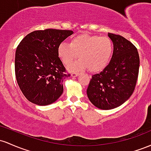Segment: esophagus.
I'll return each mask as SVG.
<instances>
[{"label":"esophagus","instance_id":"34e87169","mask_svg":"<svg viewBox=\"0 0 151 151\" xmlns=\"http://www.w3.org/2000/svg\"><path fill=\"white\" fill-rule=\"evenodd\" d=\"M80 76V73H73L72 74H71V76L72 77H77V76Z\"/></svg>","mask_w":151,"mask_h":151}]
</instances>
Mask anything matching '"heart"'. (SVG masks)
I'll return each instance as SVG.
<instances>
[{
	"mask_svg": "<svg viewBox=\"0 0 151 151\" xmlns=\"http://www.w3.org/2000/svg\"><path fill=\"white\" fill-rule=\"evenodd\" d=\"M114 44L109 37L81 34L73 37L70 43L62 42L58 47L59 58L69 65L78 55L81 59L68 67L70 72H77L88 68L91 72L102 70L112 57Z\"/></svg>",
	"mask_w": 151,
	"mask_h": 151,
	"instance_id": "b5f03b06",
	"label": "heart"
}]
</instances>
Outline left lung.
<instances>
[{"instance_id":"left-lung-1","label":"left lung","mask_w":151,"mask_h":151,"mask_svg":"<svg viewBox=\"0 0 151 151\" xmlns=\"http://www.w3.org/2000/svg\"><path fill=\"white\" fill-rule=\"evenodd\" d=\"M114 49L111 61L101 73L92 76L87 96L99 109L111 110L123 104L134 91L140 58L138 50L119 35L108 33Z\"/></svg>"}]
</instances>
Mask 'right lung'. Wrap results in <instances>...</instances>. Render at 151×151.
Returning <instances> with one entry per match:
<instances>
[{"mask_svg": "<svg viewBox=\"0 0 151 151\" xmlns=\"http://www.w3.org/2000/svg\"><path fill=\"white\" fill-rule=\"evenodd\" d=\"M73 33L72 30H35L17 47L15 73L17 83L30 102L47 106L63 92V81L70 75L58 55L59 44Z\"/></svg>", "mask_w": 151, "mask_h": 151, "instance_id": "add662e5", "label": "right lung"}]
</instances>
